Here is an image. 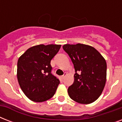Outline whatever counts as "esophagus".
<instances>
[{"mask_svg": "<svg viewBox=\"0 0 122 122\" xmlns=\"http://www.w3.org/2000/svg\"><path fill=\"white\" fill-rule=\"evenodd\" d=\"M66 75H67L66 73H64V75H62V76H61V78H63V79H64V78H65V76H66Z\"/></svg>", "mask_w": 122, "mask_h": 122, "instance_id": "obj_1", "label": "esophagus"}]
</instances>
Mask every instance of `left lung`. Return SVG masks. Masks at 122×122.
<instances>
[{"label": "left lung", "instance_id": "obj_1", "mask_svg": "<svg viewBox=\"0 0 122 122\" xmlns=\"http://www.w3.org/2000/svg\"><path fill=\"white\" fill-rule=\"evenodd\" d=\"M64 51L74 66V82L68 89L70 98L80 104H90L101 96L106 81V60L92 46L65 44Z\"/></svg>", "mask_w": 122, "mask_h": 122}]
</instances>
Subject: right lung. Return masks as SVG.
I'll return each instance as SVG.
<instances>
[{
    "instance_id": "obj_1",
    "label": "right lung",
    "mask_w": 122,
    "mask_h": 122,
    "mask_svg": "<svg viewBox=\"0 0 122 122\" xmlns=\"http://www.w3.org/2000/svg\"><path fill=\"white\" fill-rule=\"evenodd\" d=\"M61 46L54 44L33 46L18 59V83L26 96L32 101L44 102L55 94L60 81L52 74L51 61Z\"/></svg>"
}]
</instances>
